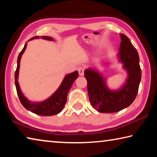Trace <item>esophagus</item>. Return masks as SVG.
I'll return each mask as SVG.
<instances>
[{
	"instance_id": "34e87169",
	"label": "esophagus",
	"mask_w": 157,
	"mask_h": 157,
	"mask_svg": "<svg viewBox=\"0 0 157 157\" xmlns=\"http://www.w3.org/2000/svg\"><path fill=\"white\" fill-rule=\"evenodd\" d=\"M78 71L79 72V75L80 76H83L84 73V68L83 66H79V67L78 68Z\"/></svg>"
}]
</instances>
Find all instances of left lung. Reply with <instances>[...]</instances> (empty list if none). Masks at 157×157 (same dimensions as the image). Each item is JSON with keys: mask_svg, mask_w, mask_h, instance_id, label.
I'll return each mask as SVG.
<instances>
[{"mask_svg": "<svg viewBox=\"0 0 157 157\" xmlns=\"http://www.w3.org/2000/svg\"><path fill=\"white\" fill-rule=\"evenodd\" d=\"M121 39L118 57L127 71V78L120 89H109L106 79L95 69L84 71L89 100L93 107L100 113H115L129 107L139 91L141 79L139 54L126 35L121 34Z\"/></svg>", "mask_w": 157, "mask_h": 157, "instance_id": "1", "label": "left lung"}]
</instances>
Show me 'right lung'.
<instances>
[{
	"instance_id": "right-lung-1",
	"label": "right lung",
	"mask_w": 157,
	"mask_h": 157,
	"mask_svg": "<svg viewBox=\"0 0 157 157\" xmlns=\"http://www.w3.org/2000/svg\"><path fill=\"white\" fill-rule=\"evenodd\" d=\"M39 38V36H34L30 39H29V41ZM41 38L48 41H54L53 39L50 36H42ZM26 46H27V43L25 44L24 48H23L21 52L19 53V55H18L17 59V67L15 72V85L16 88H17V94L18 95V98H19L21 104L26 109L30 111L31 112L37 114V115L44 116L56 115V114L60 113L62 111L63 107H64L66 100H67V94L69 90L71 89V86H72L74 81L78 78V72L76 71L75 72L66 75L65 78H63L59 88L48 99L40 102H31L23 95L19 86V84L18 82L21 58L23 52H25Z\"/></svg>"
}]
</instances>
